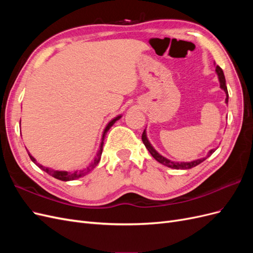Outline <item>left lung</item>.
Instances as JSON below:
<instances>
[{"label": "left lung", "mask_w": 253, "mask_h": 253, "mask_svg": "<svg viewBox=\"0 0 253 253\" xmlns=\"http://www.w3.org/2000/svg\"><path fill=\"white\" fill-rule=\"evenodd\" d=\"M215 72L217 73V76H218V79H219V82H220V87L225 90V93H226V95H227V97H226V102H228V90H227V86H226V79H225V76H224V72H223V70H221V68H220L218 65H216ZM141 139H142L143 144L145 145V148L148 149V151L151 153V155H152L153 157H154L158 163L163 164V165H165V166H167V167H169V168H173V169H191V168L196 167L197 165H200L201 163H203L204 160L207 159V157L211 156V155L213 154V153L215 152V150H211V151L208 153V155H207V157L202 158V159L194 160V162H191V163H180V164H179V163H173V162H171V160L167 159V158H165L164 156L158 154V153L155 151V149L152 147L151 143L149 142V140H148V138H147V135H145V129H144L143 133H142Z\"/></svg>", "instance_id": "8db88e82"}]
</instances>
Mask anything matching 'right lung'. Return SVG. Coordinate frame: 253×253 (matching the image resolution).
Here are the masks:
<instances>
[{
    "instance_id": "right-lung-1",
    "label": "right lung",
    "mask_w": 253,
    "mask_h": 253,
    "mask_svg": "<svg viewBox=\"0 0 253 253\" xmlns=\"http://www.w3.org/2000/svg\"><path fill=\"white\" fill-rule=\"evenodd\" d=\"M120 117L121 116H118V117H116V118H114L110 124L106 126V127H105V129H104V132H103V136H102V141H101V144H100V149H99V151H98V154H97V156H96V158H95V160L93 163H91L88 167H86L85 169H83V170H81V171H75V172H67V171H56V170H52V169H50V168H46V167H43V166H41V165H39L38 164L37 162H36V159L29 154L28 153V155H29V157H30V159L33 160V162L40 168V169H42L43 171H45L46 172L47 174H49V175H51L52 177H55V178H57V179H59V180H62V181H67V180H74V179H77V178H80V177H82V176H84V175H86L88 172H90L91 170L94 169V168L99 164V162H100V158H101V154H102V147H103V140H104V137H105V135H106V133H108V131L110 129V127L115 124V122H116L118 119H120Z\"/></svg>"
}]
</instances>
